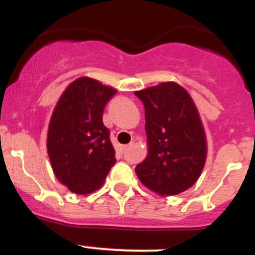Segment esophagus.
I'll return each mask as SVG.
<instances>
[{
  "label": "esophagus",
  "instance_id": "1",
  "mask_svg": "<svg viewBox=\"0 0 255 255\" xmlns=\"http://www.w3.org/2000/svg\"><path fill=\"white\" fill-rule=\"evenodd\" d=\"M131 147H132V143L129 144V145H123V147H121V152H126V150L130 149Z\"/></svg>",
  "mask_w": 255,
  "mask_h": 255
}]
</instances>
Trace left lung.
<instances>
[{
	"mask_svg": "<svg viewBox=\"0 0 255 255\" xmlns=\"http://www.w3.org/2000/svg\"><path fill=\"white\" fill-rule=\"evenodd\" d=\"M145 110L148 155L135 167L144 186L159 195H176L199 179L207 141L190 94L173 82L135 92Z\"/></svg>",
	"mask_w": 255,
	"mask_h": 255,
	"instance_id": "left-lung-1",
	"label": "left lung"
}]
</instances>
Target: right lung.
Segmentation results:
<instances>
[{"mask_svg":"<svg viewBox=\"0 0 255 255\" xmlns=\"http://www.w3.org/2000/svg\"><path fill=\"white\" fill-rule=\"evenodd\" d=\"M116 89L91 78H79L62 93L52 114L47 150L56 177L75 194L103 185L116 163L103 110Z\"/></svg>","mask_w":255,"mask_h":255,"instance_id":"1","label":"right lung"}]
</instances>
